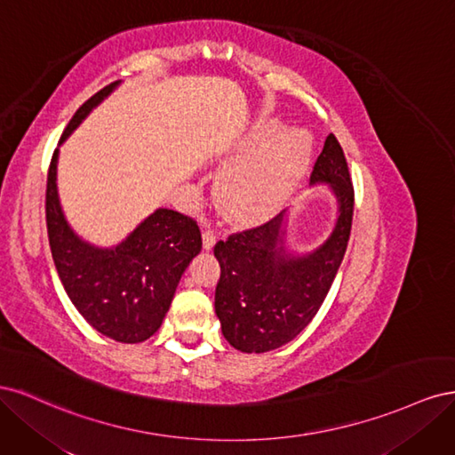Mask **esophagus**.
<instances>
[{
  "label": "esophagus",
  "instance_id": "34e87169",
  "mask_svg": "<svg viewBox=\"0 0 455 455\" xmlns=\"http://www.w3.org/2000/svg\"><path fill=\"white\" fill-rule=\"evenodd\" d=\"M214 243H216V235H214V233H212L211 229H204V231H203V249H204V251H211L212 246H214Z\"/></svg>",
  "mask_w": 455,
  "mask_h": 455
}]
</instances>
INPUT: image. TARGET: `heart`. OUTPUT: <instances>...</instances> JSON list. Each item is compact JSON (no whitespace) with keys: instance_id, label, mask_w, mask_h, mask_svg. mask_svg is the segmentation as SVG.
<instances>
[{"instance_id":"1","label":"heart","mask_w":455,"mask_h":455,"mask_svg":"<svg viewBox=\"0 0 455 455\" xmlns=\"http://www.w3.org/2000/svg\"><path fill=\"white\" fill-rule=\"evenodd\" d=\"M277 129L279 121H258L239 144L237 161L220 176L216 199L228 216L258 220L275 212L306 176L313 156L311 136L296 127Z\"/></svg>"}]
</instances>
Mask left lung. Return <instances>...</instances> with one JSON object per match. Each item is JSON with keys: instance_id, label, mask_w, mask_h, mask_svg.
Masks as SVG:
<instances>
[{"instance_id": "8db88e82", "label": "left lung", "mask_w": 455, "mask_h": 455, "mask_svg": "<svg viewBox=\"0 0 455 455\" xmlns=\"http://www.w3.org/2000/svg\"><path fill=\"white\" fill-rule=\"evenodd\" d=\"M315 184L332 189L338 218L332 233L311 252L286 251V211L214 246L220 264L216 316L224 338L243 353L273 351L294 339L334 283L347 249L355 194L346 156L332 132L313 167Z\"/></svg>"}]
</instances>
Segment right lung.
<instances>
[{
	"label": "right lung",
	"mask_w": 455,
	"mask_h": 455,
	"mask_svg": "<svg viewBox=\"0 0 455 455\" xmlns=\"http://www.w3.org/2000/svg\"><path fill=\"white\" fill-rule=\"evenodd\" d=\"M116 84L81 106L62 132L70 136ZM59 148L47 176V233L54 267L81 316L102 336L140 343L154 336L174 298L189 261L201 252V231L194 218L157 209L119 244L100 249L81 239L68 224L57 188Z\"/></svg>",
	"instance_id": "right-lung-1"
}]
</instances>
